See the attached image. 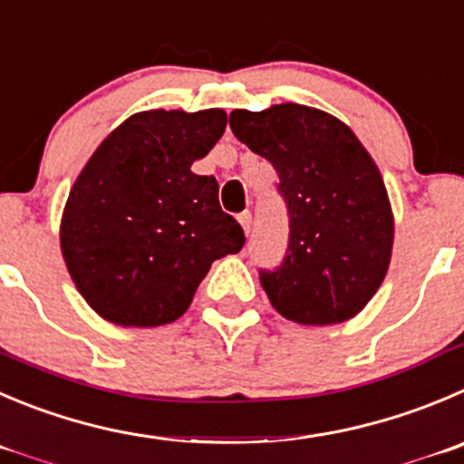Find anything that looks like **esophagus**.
I'll return each instance as SVG.
<instances>
[{
	"mask_svg": "<svg viewBox=\"0 0 464 464\" xmlns=\"http://www.w3.org/2000/svg\"><path fill=\"white\" fill-rule=\"evenodd\" d=\"M237 218H239V223H241V227H244L246 235H250V227H253V214H250V211H241Z\"/></svg>",
	"mask_w": 464,
	"mask_h": 464,
	"instance_id": "obj_1",
	"label": "esophagus"
}]
</instances>
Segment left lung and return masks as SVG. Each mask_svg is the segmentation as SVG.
Returning a JSON list of instances; mask_svg holds the SVG:
<instances>
[{"instance_id": "1", "label": "left lung", "mask_w": 464, "mask_h": 464, "mask_svg": "<svg viewBox=\"0 0 464 464\" xmlns=\"http://www.w3.org/2000/svg\"><path fill=\"white\" fill-rule=\"evenodd\" d=\"M229 127L271 161L289 216L280 266L259 268L271 305L303 325L355 316L385 280L394 241V216L373 159L342 121L303 104L237 109Z\"/></svg>"}]
</instances>
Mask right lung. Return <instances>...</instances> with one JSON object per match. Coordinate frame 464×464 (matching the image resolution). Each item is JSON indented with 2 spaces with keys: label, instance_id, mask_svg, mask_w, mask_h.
I'll use <instances>...</instances> for the list:
<instances>
[{
  "label": "right lung",
  "instance_id": "1",
  "mask_svg": "<svg viewBox=\"0 0 464 464\" xmlns=\"http://www.w3.org/2000/svg\"><path fill=\"white\" fill-rule=\"evenodd\" d=\"M227 113H136L88 159L61 220V250L88 305L118 325L170 324L214 259L239 253L244 229L220 209L214 175H196Z\"/></svg>",
  "mask_w": 464,
  "mask_h": 464
}]
</instances>
